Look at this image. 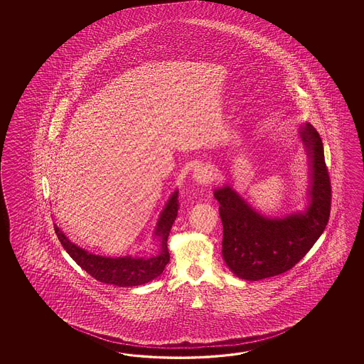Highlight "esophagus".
Masks as SVG:
<instances>
[{
	"instance_id": "obj_1",
	"label": "esophagus",
	"mask_w": 364,
	"mask_h": 364,
	"mask_svg": "<svg viewBox=\"0 0 364 364\" xmlns=\"http://www.w3.org/2000/svg\"><path fill=\"white\" fill-rule=\"evenodd\" d=\"M215 171L210 165L198 164L193 171V178L200 185H208L215 179Z\"/></svg>"
}]
</instances>
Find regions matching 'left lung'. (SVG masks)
Here are the masks:
<instances>
[{
  "instance_id": "8db88e82",
  "label": "left lung",
  "mask_w": 364,
  "mask_h": 364,
  "mask_svg": "<svg viewBox=\"0 0 364 364\" xmlns=\"http://www.w3.org/2000/svg\"><path fill=\"white\" fill-rule=\"evenodd\" d=\"M301 138L311 159V204L304 213L268 218L257 213L229 186L215 191L224 228L223 257L242 279L257 281L291 269L315 245L329 221L332 186L323 141L306 124Z\"/></svg>"
}]
</instances>
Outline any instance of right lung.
I'll list each match as a JSON object with an SVG mask.
<instances>
[{
	"instance_id": "1",
	"label": "right lung",
	"mask_w": 364,
	"mask_h": 364,
	"mask_svg": "<svg viewBox=\"0 0 364 364\" xmlns=\"http://www.w3.org/2000/svg\"><path fill=\"white\" fill-rule=\"evenodd\" d=\"M178 191L173 193L157 223L155 237L159 251L154 256H104L77 246L55 224V232L70 257L93 279L116 287H138L159 277L169 263L168 237L178 212Z\"/></svg>"
}]
</instances>
